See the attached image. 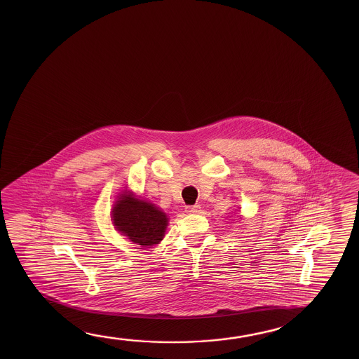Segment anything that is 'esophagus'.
<instances>
[{
	"label": "esophagus",
	"mask_w": 359,
	"mask_h": 359,
	"mask_svg": "<svg viewBox=\"0 0 359 359\" xmlns=\"http://www.w3.org/2000/svg\"><path fill=\"white\" fill-rule=\"evenodd\" d=\"M200 205H189L185 208V212H189V214H199L200 212Z\"/></svg>",
	"instance_id": "34e87169"
}]
</instances>
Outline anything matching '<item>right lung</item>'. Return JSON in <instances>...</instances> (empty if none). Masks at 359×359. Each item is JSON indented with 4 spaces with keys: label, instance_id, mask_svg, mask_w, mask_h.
<instances>
[{
    "label": "right lung",
    "instance_id": "right-lung-1",
    "mask_svg": "<svg viewBox=\"0 0 359 359\" xmlns=\"http://www.w3.org/2000/svg\"><path fill=\"white\" fill-rule=\"evenodd\" d=\"M111 220L115 229L142 248L159 244L169 222L160 208L126 190L112 206Z\"/></svg>",
    "mask_w": 359,
    "mask_h": 359
}]
</instances>
